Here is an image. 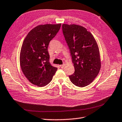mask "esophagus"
Returning <instances> with one entry per match:
<instances>
[{"mask_svg":"<svg viewBox=\"0 0 122 122\" xmlns=\"http://www.w3.org/2000/svg\"><path fill=\"white\" fill-rule=\"evenodd\" d=\"M64 66H65L64 64H62V65H60V67H61V68H63V67H64Z\"/></svg>","mask_w":122,"mask_h":122,"instance_id":"34e87169","label":"esophagus"}]
</instances>
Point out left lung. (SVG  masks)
<instances>
[{
    "mask_svg": "<svg viewBox=\"0 0 122 122\" xmlns=\"http://www.w3.org/2000/svg\"><path fill=\"white\" fill-rule=\"evenodd\" d=\"M62 31L69 47L75 72L69 76L71 82L79 87L89 85L101 70L98 46L91 33L75 24H63Z\"/></svg>",
    "mask_w": 122,
    "mask_h": 122,
    "instance_id": "obj_1",
    "label": "left lung"
}]
</instances>
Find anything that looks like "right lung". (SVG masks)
<instances>
[{
  "label": "right lung",
  "mask_w": 122,
  "mask_h": 122,
  "mask_svg": "<svg viewBox=\"0 0 122 122\" xmlns=\"http://www.w3.org/2000/svg\"><path fill=\"white\" fill-rule=\"evenodd\" d=\"M61 24L40 25L24 39L20 52V65L29 81L40 87L51 81L57 68L49 63L48 46L60 30Z\"/></svg>",
  "instance_id": "1"
}]
</instances>
